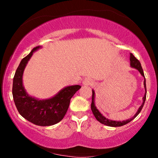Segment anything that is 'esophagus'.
Instances as JSON below:
<instances>
[{"label": "esophagus", "mask_w": 158, "mask_h": 158, "mask_svg": "<svg viewBox=\"0 0 158 158\" xmlns=\"http://www.w3.org/2000/svg\"><path fill=\"white\" fill-rule=\"evenodd\" d=\"M92 81L90 80V79H85L84 81H83V85H91Z\"/></svg>", "instance_id": "esophagus-1"}]
</instances>
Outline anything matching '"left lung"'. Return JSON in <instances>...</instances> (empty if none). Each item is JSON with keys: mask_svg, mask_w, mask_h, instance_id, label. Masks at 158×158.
Instances as JSON below:
<instances>
[{"mask_svg": "<svg viewBox=\"0 0 158 158\" xmlns=\"http://www.w3.org/2000/svg\"><path fill=\"white\" fill-rule=\"evenodd\" d=\"M130 61H131V64H131V66L132 67V68H135L137 69V70H138V71L141 73V75H142L143 77L145 78L144 73H143V70L142 67H141L140 62H139V61L138 60V59H136V58L135 57V56H134V55L132 53H131V55H130ZM144 87H145V89H146V94H145L144 97H143V104L141 105V106L139 108V109H138V110H137V112L136 113V114L135 116H134L133 117H131V119H127V120L122 121V122H121V121L110 120V119L106 118L104 116H102V114H100V112L98 110V109H97L95 105H94V90H92V102H91V106H91V110H92V112H93L94 117H96V119H97L99 123H102V124L106 125V126H111V127L122 126H124V125L127 124V123H130L131 120H133V119H135L137 115H138V114H139V112H140L141 110H142L143 106H144V103H145V101H146V79H144Z\"/></svg>", "mask_w": 158, "mask_h": 158, "instance_id": "1", "label": "left lung"}]
</instances>
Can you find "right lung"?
<instances>
[{
  "instance_id": "1",
  "label": "right lung",
  "mask_w": 158,
  "mask_h": 158,
  "mask_svg": "<svg viewBox=\"0 0 158 158\" xmlns=\"http://www.w3.org/2000/svg\"><path fill=\"white\" fill-rule=\"evenodd\" d=\"M40 48L35 47L21 60L16 70L12 84V96L19 114L29 122L40 126L55 125L64 118L70 105V99L80 85H72L61 90L51 99L39 100L30 97L25 91L22 83V76L32 52Z\"/></svg>"
}]
</instances>
